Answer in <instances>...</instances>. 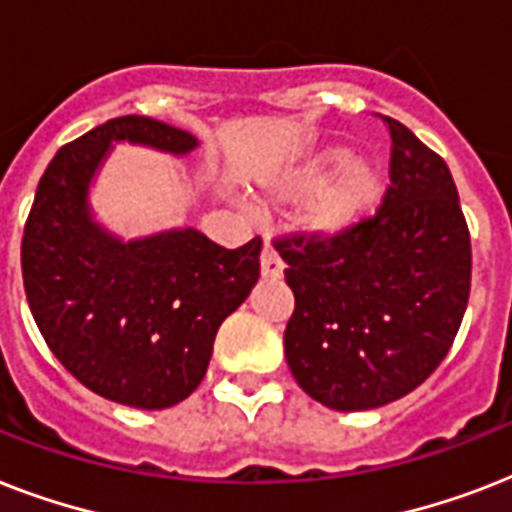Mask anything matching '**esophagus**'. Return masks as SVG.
Segmentation results:
<instances>
[{
  "mask_svg": "<svg viewBox=\"0 0 512 512\" xmlns=\"http://www.w3.org/2000/svg\"><path fill=\"white\" fill-rule=\"evenodd\" d=\"M260 271H263L265 279H279L281 273H284V263H281V257L273 252L271 244H265L263 255H260Z\"/></svg>",
  "mask_w": 512,
  "mask_h": 512,
  "instance_id": "34e87169",
  "label": "esophagus"
}]
</instances>
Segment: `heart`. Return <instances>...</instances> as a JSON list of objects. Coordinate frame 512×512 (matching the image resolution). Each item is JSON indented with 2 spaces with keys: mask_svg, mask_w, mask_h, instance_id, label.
Segmentation results:
<instances>
[{
  "mask_svg": "<svg viewBox=\"0 0 512 512\" xmlns=\"http://www.w3.org/2000/svg\"><path fill=\"white\" fill-rule=\"evenodd\" d=\"M380 185V172L372 164L350 162L345 148H327L279 177L268 196L297 204L316 192L305 209L303 225L321 236H337L353 228L374 207Z\"/></svg>",
  "mask_w": 512,
  "mask_h": 512,
  "instance_id": "b5f03b06",
  "label": "heart"
}]
</instances>
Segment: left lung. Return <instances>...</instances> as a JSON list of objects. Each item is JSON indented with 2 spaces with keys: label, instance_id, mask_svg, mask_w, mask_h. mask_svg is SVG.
I'll use <instances>...</instances> for the list:
<instances>
[{
  "label": "left lung",
  "instance_id": "left-lung-1",
  "mask_svg": "<svg viewBox=\"0 0 512 512\" xmlns=\"http://www.w3.org/2000/svg\"><path fill=\"white\" fill-rule=\"evenodd\" d=\"M390 185L380 209L332 239H276L295 313L284 356L297 385L337 412L412 393L452 348L470 297V233L452 172L382 116Z\"/></svg>",
  "mask_w": 512,
  "mask_h": 512
}]
</instances>
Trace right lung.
Returning <instances> with one entry per match:
<instances>
[{"label": "right lung", "instance_id": "1", "mask_svg": "<svg viewBox=\"0 0 512 512\" xmlns=\"http://www.w3.org/2000/svg\"><path fill=\"white\" fill-rule=\"evenodd\" d=\"M191 154V132L119 116L55 154L36 185L20 265L28 308L60 364L92 393L135 406L180 404L207 374L220 324L260 279L255 236L225 249L196 228L122 241L90 212V183L114 143Z\"/></svg>", "mask_w": 512, "mask_h": 512}]
</instances>
